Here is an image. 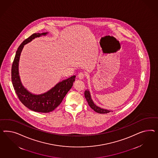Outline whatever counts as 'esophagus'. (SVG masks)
Returning <instances> with one entry per match:
<instances>
[{
  "label": "esophagus",
  "instance_id": "34e87169",
  "mask_svg": "<svg viewBox=\"0 0 158 158\" xmlns=\"http://www.w3.org/2000/svg\"><path fill=\"white\" fill-rule=\"evenodd\" d=\"M84 77H85V75H84L83 73H80L77 75V77H78V79H80V80L83 79L84 78Z\"/></svg>",
  "mask_w": 158,
  "mask_h": 158
}]
</instances>
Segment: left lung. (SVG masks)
<instances>
[{
	"mask_svg": "<svg viewBox=\"0 0 158 158\" xmlns=\"http://www.w3.org/2000/svg\"><path fill=\"white\" fill-rule=\"evenodd\" d=\"M85 97L89 105L90 106V107L94 110V111L98 113H101V114H106L108 113L109 112H110V110H107V109H104L100 107L97 106L95 103H94L91 97V94H90V91L89 90H86L85 92Z\"/></svg>",
	"mask_w": 158,
	"mask_h": 158,
	"instance_id": "left-lung-1",
	"label": "left lung"
}]
</instances>
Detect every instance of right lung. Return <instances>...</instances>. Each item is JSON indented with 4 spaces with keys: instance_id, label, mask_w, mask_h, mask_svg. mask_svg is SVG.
Segmentation results:
<instances>
[{
    "instance_id": "add662e5",
    "label": "right lung",
    "mask_w": 158,
    "mask_h": 158,
    "mask_svg": "<svg viewBox=\"0 0 158 158\" xmlns=\"http://www.w3.org/2000/svg\"><path fill=\"white\" fill-rule=\"evenodd\" d=\"M48 33H34L25 40L18 47L11 68V81L18 97L26 107L33 111L49 113L55 110L62 102L75 81V75L57 83L51 89L41 94H34L27 90L22 83L19 73V62L24 46L33 40L45 36Z\"/></svg>"
}]
</instances>
